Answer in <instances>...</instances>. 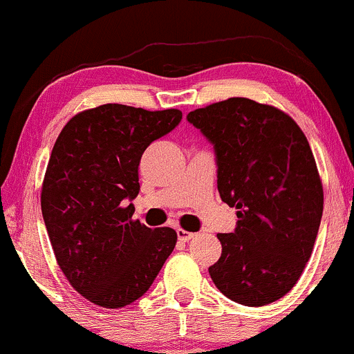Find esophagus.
I'll use <instances>...</instances> for the list:
<instances>
[{
    "label": "esophagus",
    "instance_id": "obj_1",
    "mask_svg": "<svg viewBox=\"0 0 354 354\" xmlns=\"http://www.w3.org/2000/svg\"><path fill=\"white\" fill-rule=\"evenodd\" d=\"M176 234H178V240H180V242H189V240L193 239V235H195V234H192V232L183 230V228H178Z\"/></svg>",
    "mask_w": 354,
    "mask_h": 354
}]
</instances>
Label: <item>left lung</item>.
<instances>
[{
  "label": "left lung",
  "mask_w": 354,
  "mask_h": 354,
  "mask_svg": "<svg viewBox=\"0 0 354 354\" xmlns=\"http://www.w3.org/2000/svg\"><path fill=\"white\" fill-rule=\"evenodd\" d=\"M216 156L221 200L236 208L234 234H218L209 277L232 301L259 308L301 277L319 230L322 183L296 120L277 107L232 97L189 112Z\"/></svg>",
  "instance_id": "left-lung-1"
}]
</instances>
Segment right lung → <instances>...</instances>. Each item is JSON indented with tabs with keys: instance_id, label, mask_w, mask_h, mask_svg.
I'll return each instance as SVG.
<instances>
[{
	"instance_id": "right-lung-1",
	"label": "right lung",
	"mask_w": 354,
	"mask_h": 354,
	"mask_svg": "<svg viewBox=\"0 0 354 354\" xmlns=\"http://www.w3.org/2000/svg\"><path fill=\"white\" fill-rule=\"evenodd\" d=\"M181 111L122 104L79 112L50 154L41 213L70 286L100 308L119 309L149 289L176 245L169 227L133 220L139 161L180 124Z\"/></svg>"
}]
</instances>
